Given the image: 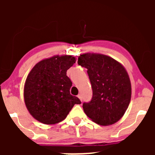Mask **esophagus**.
Masks as SVG:
<instances>
[{"mask_svg":"<svg viewBox=\"0 0 155 155\" xmlns=\"http://www.w3.org/2000/svg\"><path fill=\"white\" fill-rule=\"evenodd\" d=\"M78 97H79V100L81 101H82V97H81V95H78V96H77Z\"/></svg>","mask_w":155,"mask_h":155,"instance_id":"esophagus-1","label":"esophagus"}]
</instances>
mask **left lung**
I'll return each instance as SVG.
<instances>
[{"label": "left lung", "mask_w": 155, "mask_h": 155, "mask_svg": "<svg viewBox=\"0 0 155 155\" xmlns=\"http://www.w3.org/2000/svg\"><path fill=\"white\" fill-rule=\"evenodd\" d=\"M78 64L87 69L92 100L83 109L95 123L107 126L123 117L131 99V83L124 67L111 57L97 53L80 54Z\"/></svg>", "instance_id": "1"}]
</instances>
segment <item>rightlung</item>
Returning a JSON list of instances; mask_svg holds the SVG:
<instances>
[{"instance_id":"add662e5","label":"right lung","mask_w":155,"mask_h":155,"mask_svg":"<svg viewBox=\"0 0 155 155\" xmlns=\"http://www.w3.org/2000/svg\"><path fill=\"white\" fill-rule=\"evenodd\" d=\"M76 63L71 55H54L41 60L32 68L24 86L25 104L38 122L54 124L66 118L81 101L70 93L72 86L68 69Z\"/></svg>"}]
</instances>
